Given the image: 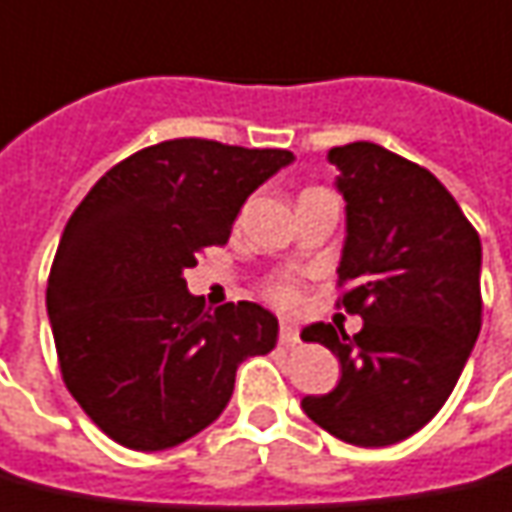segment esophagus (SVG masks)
<instances>
[{
  "instance_id": "esophagus-1",
  "label": "esophagus",
  "mask_w": 512,
  "mask_h": 512,
  "mask_svg": "<svg viewBox=\"0 0 512 512\" xmlns=\"http://www.w3.org/2000/svg\"><path fill=\"white\" fill-rule=\"evenodd\" d=\"M280 343L282 346H296V343H299V330H296L293 324H282Z\"/></svg>"
}]
</instances>
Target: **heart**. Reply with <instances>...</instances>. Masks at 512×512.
I'll return each instance as SVG.
<instances>
[{
  "label": "heart",
  "instance_id": "1",
  "mask_svg": "<svg viewBox=\"0 0 512 512\" xmlns=\"http://www.w3.org/2000/svg\"><path fill=\"white\" fill-rule=\"evenodd\" d=\"M271 296H274L280 305H293V302H296V291H293L291 285H277V288L271 291Z\"/></svg>",
  "mask_w": 512,
  "mask_h": 512
}]
</instances>
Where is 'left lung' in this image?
Returning a JSON list of instances; mask_svg holds the SVG:
<instances>
[{
	"mask_svg": "<svg viewBox=\"0 0 512 512\" xmlns=\"http://www.w3.org/2000/svg\"><path fill=\"white\" fill-rule=\"evenodd\" d=\"M327 160L346 202L341 305L363 330L305 327L338 357L341 380L302 410L341 441L391 446L441 410L477 343L480 235L438 177L385 146H335Z\"/></svg>",
	"mask_w": 512,
	"mask_h": 512,
	"instance_id": "left-lung-1",
	"label": "left lung"
}]
</instances>
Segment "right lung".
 <instances>
[{"instance_id": "obj_1", "label": "right lung", "mask_w": 512, "mask_h": 512, "mask_svg": "<svg viewBox=\"0 0 512 512\" xmlns=\"http://www.w3.org/2000/svg\"><path fill=\"white\" fill-rule=\"evenodd\" d=\"M291 163L288 149L174 138L121 160L71 213L46 310L66 388L116 443L160 452L194 438L227 407L246 357L274 349V313H210L185 268Z\"/></svg>"}]
</instances>
